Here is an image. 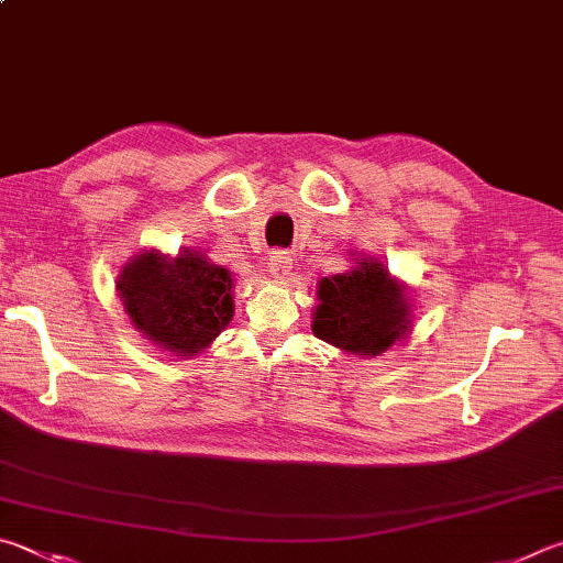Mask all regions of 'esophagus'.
<instances>
[{"instance_id":"obj_1","label":"esophagus","mask_w":563,"mask_h":563,"mask_svg":"<svg viewBox=\"0 0 563 563\" xmlns=\"http://www.w3.org/2000/svg\"><path fill=\"white\" fill-rule=\"evenodd\" d=\"M268 268H271V275H273L275 280L285 283V280L290 278V271H292V255L288 251H275L271 255Z\"/></svg>"}]
</instances>
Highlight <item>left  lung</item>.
<instances>
[{"instance_id":"8db88e82","label":"left lung","mask_w":563,"mask_h":563,"mask_svg":"<svg viewBox=\"0 0 563 563\" xmlns=\"http://www.w3.org/2000/svg\"><path fill=\"white\" fill-rule=\"evenodd\" d=\"M350 273L322 278L317 285L312 332L350 354L379 356L401 342L411 327L406 288L379 261L354 258Z\"/></svg>"}]
</instances>
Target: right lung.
I'll return each instance as SVG.
<instances>
[{
    "mask_svg": "<svg viewBox=\"0 0 563 563\" xmlns=\"http://www.w3.org/2000/svg\"><path fill=\"white\" fill-rule=\"evenodd\" d=\"M231 273L197 251H145L122 268L118 295L132 324L162 352L194 356L233 317Z\"/></svg>",
    "mask_w": 563,
    "mask_h": 563,
    "instance_id": "right-lung-1",
    "label": "right lung"
}]
</instances>
